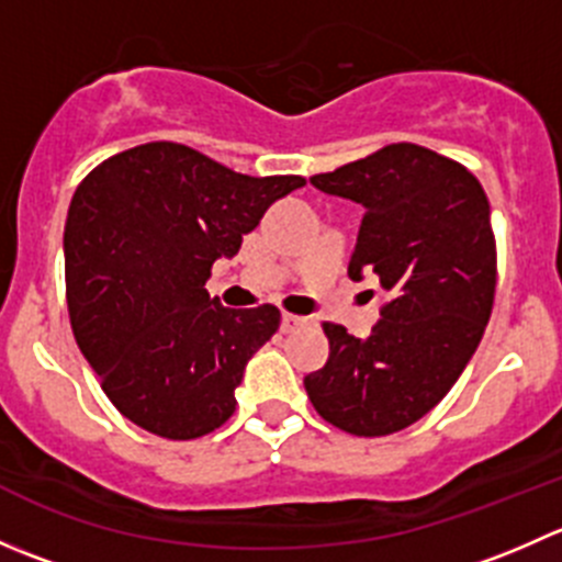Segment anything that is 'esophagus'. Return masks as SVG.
<instances>
[{
  "mask_svg": "<svg viewBox=\"0 0 562 562\" xmlns=\"http://www.w3.org/2000/svg\"><path fill=\"white\" fill-rule=\"evenodd\" d=\"M302 326H307V317L302 315H291V313H282V331L285 334H293L299 331Z\"/></svg>",
  "mask_w": 562,
  "mask_h": 562,
  "instance_id": "obj_1",
  "label": "esophagus"
}]
</instances>
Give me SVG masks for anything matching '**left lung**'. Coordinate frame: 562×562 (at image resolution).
Segmentation results:
<instances>
[{
  "mask_svg": "<svg viewBox=\"0 0 562 562\" xmlns=\"http://www.w3.org/2000/svg\"><path fill=\"white\" fill-rule=\"evenodd\" d=\"M310 181L364 206L348 274H378L386 304L364 339L323 323L328 361L304 389L328 424L383 438L427 416L484 337L497 285L490 201L468 168L418 144H389Z\"/></svg>",
  "mask_w": 562,
  "mask_h": 562,
  "instance_id": "obj_1",
  "label": "left lung"
}]
</instances>
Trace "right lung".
Wrapping results in <instances>:
<instances>
[{
    "label": "right lung",
    "instance_id": "obj_1",
    "mask_svg": "<svg viewBox=\"0 0 562 562\" xmlns=\"http://www.w3.org/2000/svg\"><path fill=\"white\" fill-rule=\"evenodd\" d=\"M304 176H247L173 140L108 157L72 195L65 280L72 334L108 400L140 429L195 440L236 411L280 310H228L206 293L217 258Z\"/></svg>",
    "mask_w": 562,
    "mask_h": 562
}]
</instances>
